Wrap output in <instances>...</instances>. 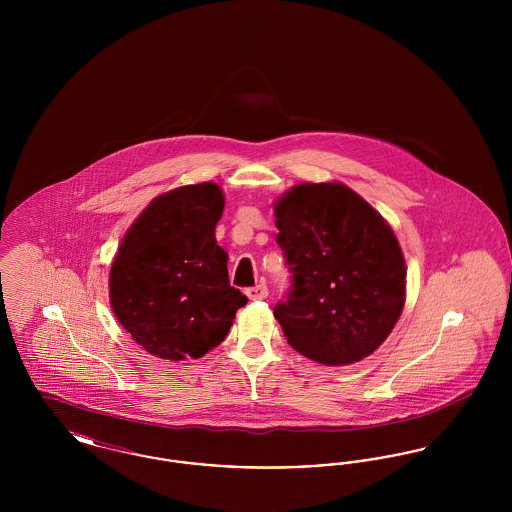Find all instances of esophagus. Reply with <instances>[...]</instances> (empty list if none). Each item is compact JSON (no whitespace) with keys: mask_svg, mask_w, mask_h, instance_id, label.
<instances>
[{"mask_svg":"<svg viewBox=\"0 0 512 512\" xmlns=\"http://www.w3.org/2000/svg\"><path fill=\"white\" fill-rule=\"evenodd\" d=\"M247 297L251 299V301H261V299H265L268 295V288L265 284H259V286H253V288H247Z\"/></svg>","mask_w":512,"mask_h":512,"instance_id":"1","label":"esophagus"}]
</instances>
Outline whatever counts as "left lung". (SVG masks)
I'll use <instances>...</instances> for the list:
<instances>
[{
	"instance_id": "left-lung-1",
	"label": "left lung",
	"mask_w": 512,
	"mask_h": 512,
	"mask_svg": "<svg viewBox=\"0 0 512 512\" xmlns=\"http://www.w3.org/2000/svg\"><path fill=\"white\" fill-rule=\"evenodd\" d=\"M292 284L274 307L288 343L324 365L365 359L405 303V259L390 226L341 184H299L274 209Z\"/></svg>"
}]
</instances>
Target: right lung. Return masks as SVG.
I'll return each instance as SVG.
<instances>
[{"label":"right lung","instance_id":"1","mask_svg":"<svg viewBox=\"0 0 512 512\" xmlns=\"http://www.w3.org/2000/svg\"><path fill=\"white\" fill-rule=\"evenodd\" d=\"M219 186L203 182L159 195L130 226L111 267V305L151 355L199 359L226 338L247 297L230 286L217 245Z\"/></svg>","mask_w":512,"mask_h":512}]
</instances>
